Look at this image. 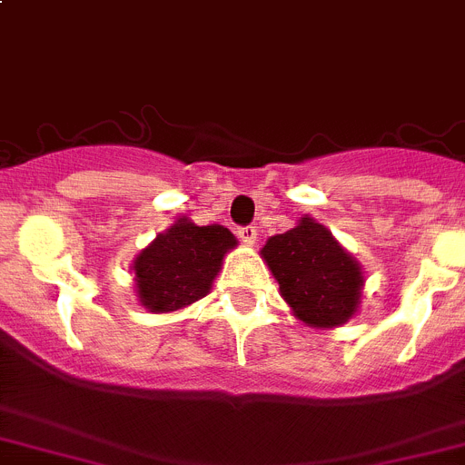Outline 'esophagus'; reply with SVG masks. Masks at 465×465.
Returning a JSON list of instances; mask_svg holds the SVG:
<instances>
[{
	"label": "esophagus",
	"instance_id": "1",
	"mask_svg": "<svg viewBox=\"0 0 465 465\" xmlns=\"http://www.w3.org/2000/svg\"><path fill=\"white\" fill-rule=\"evenodd\" d=\"M256 236H259V233H256L254 227H241V229H238V238H241L245 245H254Z\"/></svg>",
	"mask_w": 465,
	"mask_h": 465
}]
</instances>
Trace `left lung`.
Listing matches in <instances>:
<instances>
[{
	"label": "left lung",
	"instance_id": "1",
	"mask_svg": "<svg viewBox=\"0 0 465 465\" xmlns=\"http://www.w3.org/2000/svg\"><path fill=\"white\" fill-rule=\"evenodd\" d=\"M261 259L279 283L292 315L311 329H336L361 306L363 268L324 224L311 215L297 220L261 247Z\"/></svg>",
	"mask_w": 465,
	"mask_h": 465
}]
</instances>
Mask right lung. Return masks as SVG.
<instances>
[{"label": "right lung", "mask_w": 465, "mask_h": 465, "mask_svg": "<svg viewBox=\"0 0 465 465\" xmlns=\"http://www.w3.org/2000/svg\"><path fill=\"white\" fill-rule=\"evenodd\" d=\"M238 245L223 224L200 227L179 215L132 263L134 292L150 313H173L211 292L227 252Z\"/></svg>", "instance_id": "1"}]
</instances>
